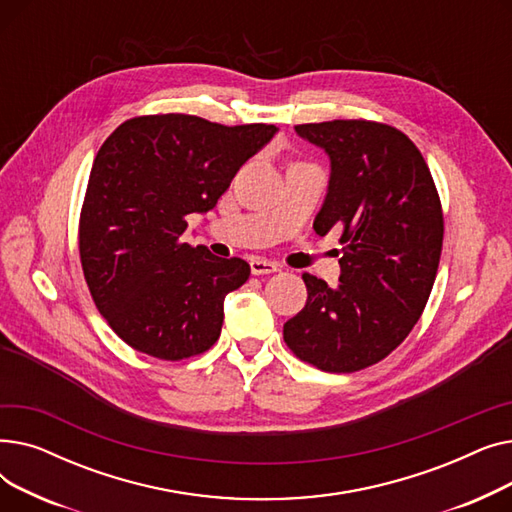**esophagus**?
Listing matches in <instances>:
<instances>
[{
  "instance_id": "1",
  "label": "esophagus",
  "mask_w": 512,
  "mask_h": 512,
  "mask_svg": "<svg viewBox=\"0 0 512 512\" xmlns=\"http://www.w3.org/2000/svg\"><path fill=\"white\" fill-rule=\"evenodd\" d=\"M251 272H253L255 276L274 274V272H280V265H278L276 261H270V259L255 257V259H251Z\"/></svg>"
}]
</instances>
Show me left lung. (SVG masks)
I'll list each match as a JSON object with an SVG mask.
<instances>
[{"mask_svg":"<svg viewBox=\"0 0 512 512\" xmlns=\"http://www.w3.org/2000/svg\"><path fill=\"white\" fill-rule=\"evenodd\" d=\"M330 157L313 228L340 236V282L303 274L307 305L284 324L301 361L332 373L365 369L409 336L432 292L444 238L436 184L415 143L367 120L294 126Z\"/></svg>","mask_w":512,"mask_h":512,"instance_id":"left-lung-1","label":"left lung"}]
</instances>
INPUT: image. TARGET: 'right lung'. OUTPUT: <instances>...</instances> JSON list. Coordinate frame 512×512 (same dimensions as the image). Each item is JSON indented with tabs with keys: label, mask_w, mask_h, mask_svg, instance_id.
<instances>
[{
	"label": "right lung",
	"mask_w": 512,
	"mask_h": 512,
	"mask_svg": "<svg viewBox=\"0 0 512 512\" xmlns=\"http://www.w3.org/2000/svg\"><path fill=\"white\" fill-rule=\"evenodd\" d=\"M276 132L159 114L126 120L97 151L78 224L80 263L99 313L134 351L180 361L220 338L226 294L251 267L184 242L186 215L213 209Z\"/></svg>",
	"instance_id": "obj_1"
}]
</instances>
